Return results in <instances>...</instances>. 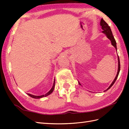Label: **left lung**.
I'll return each mask as SVG.
<instances>
[{
	"label": "left lung",
	"instance_id": "1",
	"mask_svg": "<svg viewBox=\"0 0 129 129\" xmlns=\"http://www.w3.org/2000/svg\"><path fill=\"white\" fill-rule=\"evenodd\" d=\"M100 25L101 26V28H102V29L103 30V33L105 34H106L107 37H108L109 39L111 40L112 45H113L114 46V47L115 48V49H116V50H117L116 42V40H115V39H114V37L113 36V33H112V31H111V30L110 29V27L109 26L108 24L105 22V20H104L103 18L101 19ZM118 62H119L118 63V71H117V75L116 76V77H115V78L114 79V80L113 81V83H111V84L110 85V86H109V87H108V88L106 90H105V91H107V90H109L112 86L115 83V82L116 81L117 77H118L119 74L120 70V59H119V56H118Z\"/></svg>",
	"mask_w": 129,
	"mask_h": 129
}]
</instances>
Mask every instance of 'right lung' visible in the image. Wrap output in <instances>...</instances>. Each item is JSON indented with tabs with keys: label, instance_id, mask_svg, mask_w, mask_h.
<instances>
[{
	"label": "right lung",
	"instance_id": "1",
	"mask_svg": "<svg viewBox=\"0 0 129 129\" xmlns=\"http://www.w3.org/2000/svg\"><path fill=\"white\" fill-rule=\"evenodd\" d=\"M54 87H55V80L54 81V83H53V87H52V88L50 89V91H49L48 92L46 93V94L45 95H40V96H35V95H31V94H28V95L30 96L31 97V98H33L35 99H40L41 98H43V97H44V96H48L49 95H50L51 93L53 91L54 89Z\"/></svg>",
	"mask_w": 129,
	"mask_h": 129
}]
</instances>
